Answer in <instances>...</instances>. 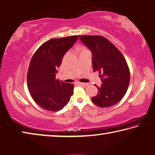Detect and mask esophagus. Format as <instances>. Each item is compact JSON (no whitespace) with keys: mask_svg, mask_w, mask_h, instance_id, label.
Segmentation results:
<instances>
[{"mask_svg":"<svg viewBox=\"0 0 155 155\" xmlns=\"http://www.w3.org/2000/svg\"><path fill=\"white\" fill-rule=\"evenodd\" d=\"M78 84L80 86H84V87H87V86H89V84H87V83H81V82H79L78 83Z\"/></svg>","mask_w":155,"mask_h":155,"instance_id":"34e87169","label":"esophagus"}]
</instances>
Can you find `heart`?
Here are the masks:
<instances>
[{"instance_id": "b5f03b06", "label": "heart", "mask_w": 155, "mask_h": 155, "mask_svg": "<svg viewBox=\"0 0 155 155\" xmlns=\"http://www.w3.org/2000/svg\"><path fill=\"white\" fill-rule=\"evenodd\" d=\"M84 50H85V49H84V48H82V51H84Z\"/></svg>"}]
</instances>
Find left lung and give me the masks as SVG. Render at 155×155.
I'll return each mask as SVG.
<instances>
[{
	"label": "left lung",
	"mask_w": 155,
	"mask_h": 155,
	"mask_svg": "<svg viewBox=\"0 0 155 155\" xmlns=\"http://www.w3.org/2000/svg\"><path fill=\"white\" fill-rule=\"evenodd\" d=\"M79 39L92 52L94 72L98 71L102 85L92 101L100 107L116 104L125 96L130 83V70L119 51L107 38L100 36H80Z\"/></svg>",
	"instance_id": "obj_1"
}]
</instances>
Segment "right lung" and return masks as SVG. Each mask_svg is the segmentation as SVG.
Returning <instances> with one entry per match:
<instances>
[{"label": "right lung", "mask_w": 155, "mask_h": 155, "mask_svg": "<svg viewBox=\"0 0 155 155\" xmlns=\"http://www.w3.org/2000/svg\"><path fill=\"white\" fill-rule=\"evenodd\" d=\"M78 38L74 36L49 40L31 58L28 72V90L34 101L44 109L61 110L74 93V84L60 82L56 75L64 55Z\"/></svg>", "instance_id": "add662e5"}]
</instances>
